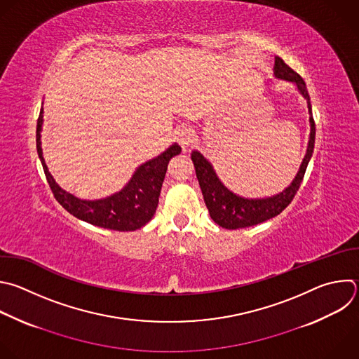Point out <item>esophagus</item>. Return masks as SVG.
Listing matches in <instances>:
<instances>
[{
  "label": "esophagus",
  "instance_id": "obj_1",
  "mask_svg": "<svg viewBox=\"0 0 359 359\" xmlns=\"http://www.w3.org/2000/svg\"><path fill=\"white\" fill-rule=\"evenodd\" d=\"M177 141L179 144L182 145L183 149L191 147L196 141V134H194V130L190 128V127H182L179 131H177Z\"/></svg>",
  "mask_w": 359,
  "mask_h": 359
}]
</instances>
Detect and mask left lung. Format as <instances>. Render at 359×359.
I'll use <instances>...</instances> for the list:
<instances>
[{
	"label": "left lung",
	"instance_id": "left-lung-1",
	"mask_svg": "<svg viewBox=\"0 0 359 359\" xmlns=\"http://www.w3.org/2000/svg\"><path fill=\"white\" fill-rule=\"evenodd\" d=\"M275 76L287 81H292L297 86L299 91L302 95L307 100V107L310 112V141L307 147L306 156L303 159V163L300 166V170L292 184L283 190L282 193L273 196V197H266V198H244L233 194L229 191L217 177L212 166L210 162L197 151L191 154V161L196 168V175L197 180L204 197V203L208 208L210 217L215 224H218L222 228L226 229H238V228H247L257 225L259 222H264L266 219H271L280 214L294 198L309 161L313 155L314 149V140H316V124L313 119L311 114V102H310V95L306 87L304 80L302 79L300 74H297L292 67H289L283 59L275 57Z\"/></svg>",
	"mask_w": 359,
	"mask_h": 359
}]
</instances>
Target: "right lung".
I'll use <instances>...</instances> for the list:
<instances>
[{"mask_svg":"<svg viewBox=\"0 0 359 359\" xmlns=\"http://www.w3.org/2000/svg\"><path fill=\"white\" fill-rule=\"evenodd\" d=\"M42 114L43 108H41L36 126V149L49 187L57 203L65 210L86 222L114 231H135L151 221L159 203L161 189L168 165L172 158L182 152L179 145H172L161 156L140 166L130 183L121 191L102 200H80L62 190L45 165L41 148V128L43 121Z\"/></svg>","mask_w":359,"mask_h":359,"instance_id":"obj_1","label":"right lung"}]
</instances>
